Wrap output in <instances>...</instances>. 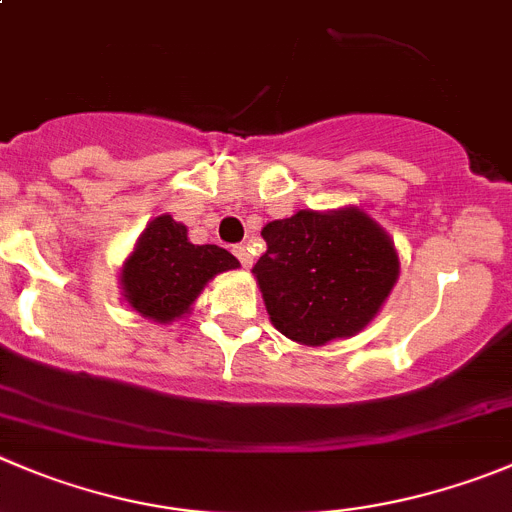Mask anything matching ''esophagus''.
I'll use <instances>...</instances> for the list:
<instances>
[{
	"label": "esophagus",
	"mask_w": 512,
	"mask_h": 512,
	"mask_svg": "<svg viewBox=\"0 0 512 512\" xmlns=\"http://www.w3.org/2000/svg\"><path fill=\"white\" fill-rule=\"evenodd\" d=\"M233 253H236V259L241 261V266H243V269H248V266L253 264V259H251V251H248L246 246H236V248H233Z\"/></svg>",
	"instance_id": "esophagus-1"
}]
</instances>
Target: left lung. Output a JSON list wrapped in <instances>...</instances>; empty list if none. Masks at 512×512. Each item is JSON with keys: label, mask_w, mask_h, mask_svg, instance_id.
I'll return each instance as SVG.
<instances>
[{"label": "left lung", "mask_w": 512, "mask_h": 512, "mask_svg": "<svg viewBox=\"0 0 512 512\" xmlns=\"http://www.w3.org/2000/svg\"><path fill=\"white\" fill-rule=\"evenodd\" d=\"M253 266L271 324L291 342L324 347L354 337L397 284L394 241L359 208L299 211L266 223Z\"/></svg>", "instance_id": "1"}]
</instances>
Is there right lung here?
<instances>
[{
  "instance_id": "add662e5",
  "label": "right lung",
  "mask_w": 512,
  "mask_h": 512,
  "mask_svg": "<svg viewBox=\"0 0 512 512\" xmlns=\"http://www.w3.org/2000/svg\"><path fill=\"white\" fill-rule=\"evenodd\" d=\"M238 266V259L226 248L188 241V228L163 213L135 241L120 271V286L125 301L140 316L170 324L191 311L213 276Z\"/></svg>"
}]
</instances>
